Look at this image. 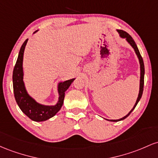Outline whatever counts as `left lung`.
Listing matches in <instances>:
<instances>
[{
    "mask_svg": "<svg viewBox=\"0 0 158 158\" xmlns=\"http://www.w3.org/2000/svg\"><path fill=\"white\" fill-rule=\"evenodd\" d=\"M117 31H118V33H119L120 37H122V38H123V39H125V40H127V42H128V43L130 44V45L132 46L133 48L134 49V51H135L136 56H137L138 59H139V65H140V81H139V95H138L137 99H136V103H135V104H134V107L132 108L130 112L127 113L126 116H124V117H122V118H119V119H116V120H113V119L109 120V119H107V120H108V121H110V122H118V121H121V120L125 119V118H127V116H128L129 115L131 114V113L132 111L134 110V108L136 107V104H138V102H139V101L140 100V98H141V97H142V95H143V86H144V74H145L144 63H143V57H142L141 55H140V53H139V49H138L137 46H136L135 42H134V40H133L132 37L130 35H129L128 33H127V32H125V31H122V30H117Z\"/></svg>",
    "mask_w": 158,
    "mask_h": 158,
    "instance_id": "obj_1",
    "label": "left lung"
}]
</instances>
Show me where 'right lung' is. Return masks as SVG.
<instances>
[{"label": "right lung", "instance_id": "right-lung-1", "mask_svg": "<svg viewBox=\"0 0 158 158\" xmlns=\"http://www.w3.org/2000/svg\"><path fill=\"white\" fill-rule=\"evenodd\" d=\"M35 31L34 33H36ZM27 40L24 41L19 51V56L15 63L12 74L13 92L15 101L21 110L31 120L35 122H43L55 116L60 110L63 104L65 98V92L68 89L74 79H70L64 82H60L58 84L59 99L55 105H43L36 102L27 92L24 81H23V56Z\"/></svg>", "mask_w": 158, "mask_h": 158}]
</instances>
